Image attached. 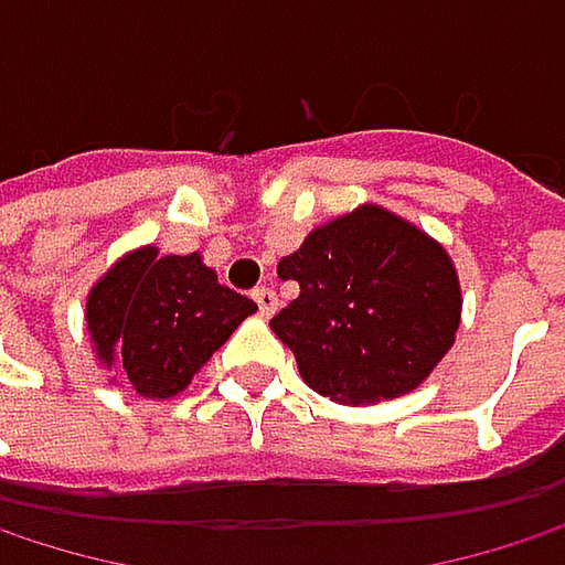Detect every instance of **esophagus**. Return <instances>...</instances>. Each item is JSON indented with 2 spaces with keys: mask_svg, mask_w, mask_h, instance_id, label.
I'll use <instances>...</instances> for the list:
<instances>
[{
  "mask_svg": "<svg viewBox=\"0 0 565 565\" xmlns=\"http://www.w3.org/2000/svg\"><path fill=\"white\" fill-rule=\"evenodd\" d=\"M252 297H255V303H258L262 317H271V313L278 310V294H275L271 287H255V290H252Z\"/></svg>",
  "mask_w": 565,
  "mask_h": 565,
  "instance_id": "1",
  "label": "esophagus"
}]
</instances>
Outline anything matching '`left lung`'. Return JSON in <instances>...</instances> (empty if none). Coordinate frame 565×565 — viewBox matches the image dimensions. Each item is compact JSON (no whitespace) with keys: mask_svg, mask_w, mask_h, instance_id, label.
Returning <instances> with one entry per match:
<instances>
[{"mask_svg":"<svg viewBox=\"0 0 565 565\" xmlns=\"http://www.w3.org/2000/svg\"><path fill=\"white\" fill-rule=\"evenodd\" d=\"M300 294L271 317L303 383L343 405L415 390L455 343L458 275L438 242L363 205L281 258Z\"/></svg>","mask_w":565,"mask_h":565,"instance_id":"left-lung-1","label":"left lung"}]
</instances>
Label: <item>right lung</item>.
<instances>
[{"label":"right lung","instance_id":"1","mask_svg":"<svg viewBox=\"0 0 565 565\" xmlns=\"http://www.w3.org/2000/svg\"><path fill=\"white\" fill-rule=\"evenodd\" d=\"M258 303L202 265L199 255L140 248L94 284L87 330L97 356L147 398H170L255 313Z\"/></svg>","mask_w":565,"mask_h":565}]
</instances>
